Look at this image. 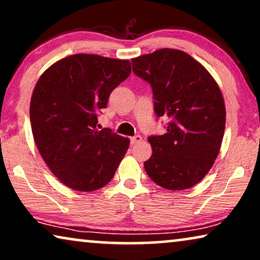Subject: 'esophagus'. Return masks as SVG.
I'll return each mask as SVG.
<instances>
[{
  "mask_svg": "<svg viewBox=\"0 0 260 260\" xmlns=\"http://www.w3.org/2000/svg\"><path fill=\"white\" fill-rule=\"evenodd\" d=\"M141 141H142V136H140V135H136V136H134V137L130 138V143L133 144V145L140 143Z\"/></svg>",
  "mask_w": 260,
  "mask_h": 260,
  "instance_id": "obj_1",
  "label": "esophagus"
}]
</instances>
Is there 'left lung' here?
<instances>
[{"label": "left lung", "instance_id": "1", "mask_svg": "<svg viewBox=\"0 0 260 260\" xmlns=\"http://www.w3.org/2000/svg\"><path fill=\"white\" fill-rule=\"evenodd\" d=\"M131 61L134 73L151 85L156 116L169 119L165 135L148 138L152 155L145 172L166 189H188L218 157L226 123L221 91L200 62L179 49L162 48Z\"/></svg>", "mask_w": 260, "mask_h": 260}]
</instances>
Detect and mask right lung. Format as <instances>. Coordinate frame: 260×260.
<instances>
[{"instance_id":"obj_1","label":"right lung","mask_w":260,"mask_h":260,"mask_svg":"<svg viewBox=\"0 0 260 260\" xmlns=\"http://www.w3.org/2000/svg\"><path fill=\"white\" fill-rule=\"evenodd\" d=\"M131 73L129 60L94 54L63 58L42 73L30 99L38 150L65 186L93 191L108 184L129 148V138L98 130V112Z\"/></svg>"}]
</instances>
